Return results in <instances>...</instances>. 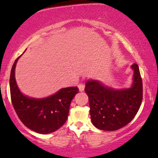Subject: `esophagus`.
<instances>
[{
	"mask_svg": "<svg viewBox=\"0 0 158 158\" xmlns=\"http://www.w3.org/2000/svg\"><path fill=\"white\" fill-rule=\"evenodd\" d=\"M78 88H79V90L80 92L84 91V89H85V85L83 83H80L78 85Z\"/></svg>",
	"mask_w": 158,
	"mask_h": 158,
	"instance_id": "esophagus-1",
	"label": "esophagus"
}]
</instances>
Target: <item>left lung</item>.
Instances as JSON below:
<instances>
[{
	"label": "left lung",
	"instance_id": "8db88e82",
	"mask_svg": "<svg viewBox=\"0 0 158 158\" xmlns=\"http://www.w3.org/2000/svg\"><path fill=\"white\" fill-rule=\"evenodd\" d=\"M131 67L134 74L128 88H113L96 79L85 82L91 121L98 129L117 131L127 125L138 112L143 99L142 79L138 65Z\"/></svg>",
	"mask_w": 158,
	"mask_h": 158
}]
</instances>
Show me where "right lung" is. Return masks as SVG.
Listing matches in <instances>:
<instances>
[{
    "instance_id": "1",
    "label": "right lung",
    "mask_w": 158,
    "mask_h": 158,
    "mask_svg": "<svg viewBox=\"0 0 158 158\" xmlns=\"http://www.w3.org/2000/svg\"><path fill=\"white\" fill-rule=\"evenodd\" d=\"M21 56L13 64L10 76V97L15 112L24 126L31 131L42 134L55 132L66 121L71 101L79 89L77 87L62 88L45 98L23 94L15 79V67Z\"/></svg>"
}]
</instances>
